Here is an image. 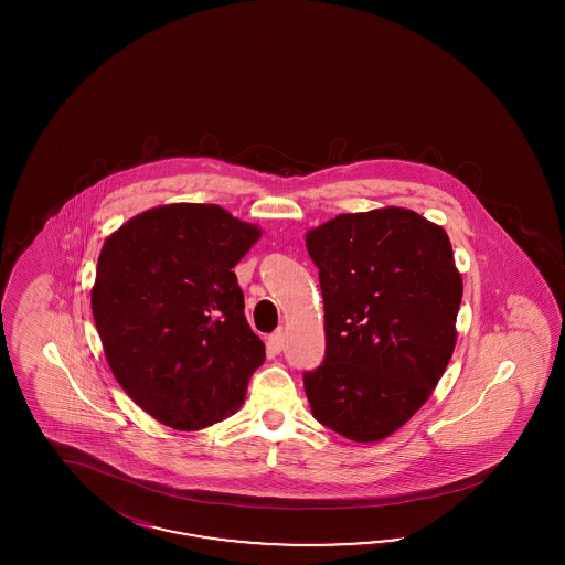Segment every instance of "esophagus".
Listing matches in <instances>:
<instances>
[{"label":"esophagus","mask_w":565,"mask_h":565,"mask_svg":"<svg viewBox=\"0 0 565 565\" xmlns=\"http://www.w3.org/2000/svg\"><path fill=\"white\" fill-rule=\"evenodd\" d=\"M284 342H286L284 331H275L274 335H269V340H267V348H269L274 354H279V352L284 350Z\"/></svg>","instance_id":"1"}]
</instances>
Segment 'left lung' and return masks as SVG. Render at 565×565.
I'll list each match as a JSON object with an SVG mask.
<instances>
[{
  "instance_id": "8db88e82",
  "label": "left lung",
  "mask_w": 565,
  "mask_h": 565,
  "mask_svg": "<svg viewBox=\"0 0 565 565\" xmlns=\"http://www.w3.org/2000/svg\"><path fill=\"white\" fill-rule=\"evenodd\" d=\"M326 307V360L305 373L312 416L359 444L406 425L456 348L462 277L441 225L402 206L310 230Z\"/></svg>"
}]
</instances>
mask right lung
<instances>
[{
    "label": "right lung",
    "instance_id": "add662e5",
    "mask_svg": "<svg viewBox=\"0 0 565 565\" xmlns=\"http://www.w3.org/2000/svg\"><path fill=\"white\" fill-rule=\"evenodd\" d=\"M258 238L222 206L175 203L105 239L93 319L121 390L159 423L199 430L242 406L265 343L232 269Z\"/></svg>",
    "mask_w": 565,
    "mask_h": 565
}]
</instances>
